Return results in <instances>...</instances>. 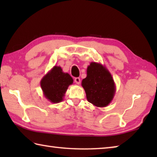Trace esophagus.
I'll use <instances>...</instances> for the list:
<instances>
[{
  "instance_id": "obj_1",
  "label": "esophagus",
  "mask_w": 157,
  "mask_h": 157,
  "mask_svg": "<svg viewBox=\"0 0 157 157\" xmlns=\"http://www.w3.org/2000/svg\"><path fill=\"white\" fill-rule=\"evenodd\" d=\"M74 81H75V82L77 84H80V78H75V79H74Z\"/></svg>"
}]
</instances>
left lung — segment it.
<instances>
[{
    "label": "left lung",
    "instance_id": "1",
    "mask_svg": "<svg viewBox=\"0 0 157 157\" xmlns=\"http://www.w3.org/2000/svg\"><path fill=\"white\" fill-rule=\"evenodd\" d=\"M86 75L82 79V86L87 100L95 107H107L113 100L116 91L111 74L105 65L92 62L87 67Z\"/></svg>",
    "mask_w": 157,
    "mask_h": 157
}]
</instances>
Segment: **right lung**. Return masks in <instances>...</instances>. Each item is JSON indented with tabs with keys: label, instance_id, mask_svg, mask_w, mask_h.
Returning <instances> with one entry per match:
<instances>
[{
	"label": "right lung",
	"instance_id": "obj_1",
	"mask_svg": "<svg viewBox=\"0 0 157 157\" xmlns=\"http://www.w3.org/2000/svg\"><path fill=\"white\" fill-rule=\"evenodd\" d=\"M73 79L67 73H63L60 66H55L40 82L44 97L52 103H59L63 100L69 85Z\"/></svg>",
	"mask_w": 157,
	"mask_h": 157
}]
</instances>
